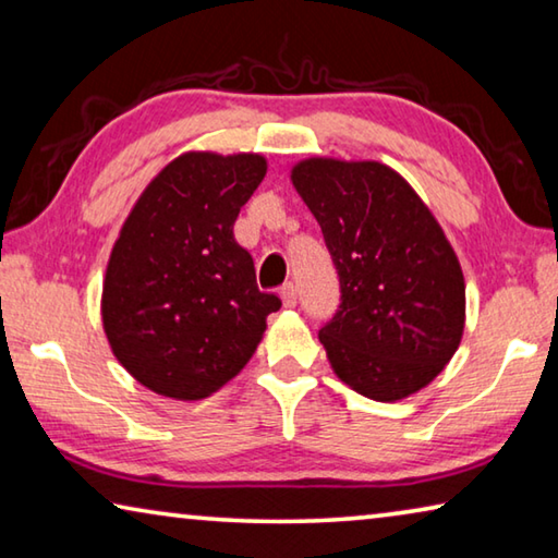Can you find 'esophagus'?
Segmentation results:
<instances>
[{"label": "esophagus", "instance_id": "1", "mask_svg": "<svg viewBox=\"0 0 558 558\" xmlns=\"http://www.w3.org/2000/svg\"><path fill=\"white\" fill-rule=\"evenodd\" d=\"M280 298H282V305H286V307H295L298 305L295 282H286V286L280 288Z\"/></svg>", "mask_w": 558, "mask_h": 558}]
</instances>
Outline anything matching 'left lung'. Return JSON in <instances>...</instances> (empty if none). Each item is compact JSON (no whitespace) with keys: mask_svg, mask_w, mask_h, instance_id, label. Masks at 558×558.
Masks as SVG:
<instances>
[{"mask_svg":"<svg viewBox=\"0 0 558 558\" xmlns=\"http://www.w3.org/2000/svg\"><path fill=\"white\" fill-rule=\"evenodd\" d=\"M290 179L323 229L342 290L319 329L335 374L384 403L421 391L465 329V278L436 216L381 162L310 157Z\"/></svg>","mask_w":558,"mask_h":558,"instance_id":"1","label":"left lung"}]
</instances>
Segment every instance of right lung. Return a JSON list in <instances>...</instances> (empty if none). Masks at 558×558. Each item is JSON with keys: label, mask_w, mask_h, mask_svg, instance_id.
I'll return each instance as SVG.
<instances>
[{"label": "right lung", "mask_w": 558, "mask_h": 558, "mask_svg": "<svg viewBox=\"0 0 558 558\" xmlns=\"http://www.w3.org/2000/svg\"><path fill=\"white\" fill-rule=\"evenodd\" d=\"M266 169L253 153H186L147 184L122 223L102 282V329L118 362L149 391L177 401L219 391L280 310L233 239Z\"/></svg>", "instance_id": "1"}]
</instances>
